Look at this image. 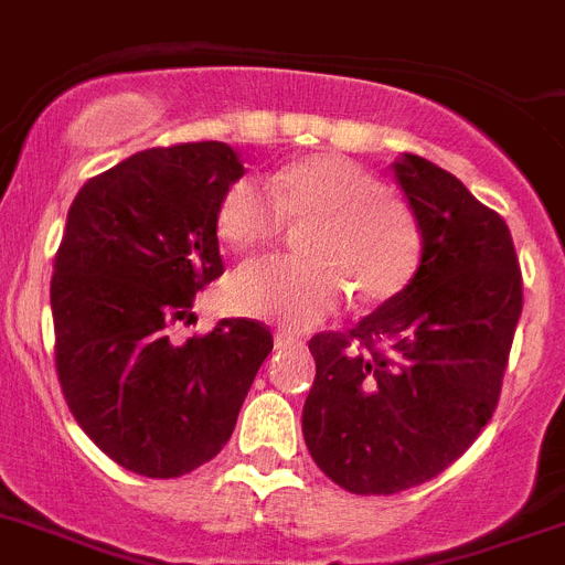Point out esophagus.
Returning <instances> with one entry per match:
<instances>
[{
	"label": "esophagus",
	"mask_w": 565,
	"mask_h": 565,
	"mask_svg": "<svg viewBox=\"0 0 565 565\" xmlns=\"http://www.w3.org/2000/svg\"><path fill=\"white\" fill-rule=\"evenodd\" d=\"M295 345H301V340L295 338L292 332H287V329H278V332H276V349H295Z\"/></svg>",
	"instance_id": "esophagus-1"
}]
</instances>
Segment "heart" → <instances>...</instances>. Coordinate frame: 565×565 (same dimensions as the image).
<instances>
[{"label": "heart", "instance_id": "b5f03b06", "mask_svg": "<svg viewBox=\"0 0 565 565\" xmlns=\"http://www.w3.org/2000/svg\"><path fill=\"white\" fill-rule=\"evenodd\" d=\"M301 225L303 258H256L227 284V301L250 318L315 327L352 292L360 307H377L403 292L422 256L414 211L385 191L377 174L340 154L289 162L270 180H236L216 211V231L236 250H253Z\"/></svg>", "mask_w": 565, "mask_h": 565}]
</instances>
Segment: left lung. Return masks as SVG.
I'll use <instances>...</instances> for the list:
<instances>
[{"mask_svg":"<svg viewBox=\"0 0 565 565\" xmlns=\"http://www.w3.org/2000/svg\"><path fill=\"white\" fill-rule=\"evenodd\" d=\"M391 169L419 222V267L349 334L309 340L318 371L303 439L315 465L358 495L434 479L476 441L523 307L507 222L425 157L403 151Z\"/></svg>","mask_w":565,"mask_h":565,"instance_id":"left-lung-1","label":"left lung"}]
</instances>
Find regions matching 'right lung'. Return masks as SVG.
Segmentation results:
<instances>
[{
  "mask_svg": "<svg viewBox=\"0 0 565 565\" xmlns=\"http://www.w3.org/2000/svg\"><path fill=\"white\" fill-rule=\"evenodd\" d=\"M242 174L216 140L149 149L93 177L67 213L50 284L61 391L84 434L146 479L220 454L273 352L270 329L245 318L171 340L225 270L216 211Z\"/></svg>",
  "mask_w": 565,
  "mask_h": 565,
  "instance_id": "right-lung-1",
  "label": "right lung"
}]
</instances>
